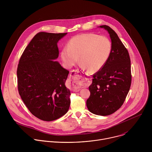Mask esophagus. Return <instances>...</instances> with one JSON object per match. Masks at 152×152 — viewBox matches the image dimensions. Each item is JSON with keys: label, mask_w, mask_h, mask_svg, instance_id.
Wrapping results in <instances>:
<instances>
[{"label": "esophagus", "mask_w": 152, "mask_h": 152, "mask_svg": "<svg viewBox=\"0 0 152 152\" xmlns=\"http://www.w3.org/2000/svg\"><path fill=\"white\" fill-rule=\"evenodd\" d=\"M79 73H80V72L79 70H75L72 71L70 75V80L72 81V83L73 85V90L75 91H78L80 90L78 83L82 78V76Z\"/></svg>", "instance_id": "esophagus-1"}]
</instances>
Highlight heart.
I'll use <instances>...</instances> for the list:
<instances>
[{"instance_id": "obj_1", "label": "heart", "mask_w": 152, "mask_h": 152, "mask_svg": "<svg viewBox=\"0 0 152 152\" xmlns=\"http://www.w3.org/2000/svg\"><path fill=\"white\" fill-rule=\"evenodd\" d=\"M113 49L111 40L106 36L94 34H83L72 38L67 48L62 49L61 59L68 68L80 61L82 66L91 72L102 69L109 59Z\"/></svg>"}]
</instances>
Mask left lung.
<instances>
[{"mask_svg": "<svg viewBox=\"0 0 152 152\" xmlns=\"http://www.w3.org/2000/svg\"><path fill=\"white\" fill-rule=\"evenodd\" d=\"M99 27L109 33L113 49L104 67L93 76L86 106L91 113L106 116L123 104L131 85V66L128 51L116 32L106 25Z\"/></svg>", "mask_w": 152, "mask_h": 152, "instance_id": "left-lung-1", "label": "left lung"}]
</instances>
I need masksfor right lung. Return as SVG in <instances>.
Here are the masks:
<instances>
[{
  "label": "right lung",
  "instance_id": "1",
  "mask_svg": "<svg viewBox=\"0 0 152 152\" xmlns=\"http://www.w3.org/2000/svg\"><path fill=\"white\" fill-rule=\"evenodd\" d=\"M67 34L38 33L18 65L19 94L32 114L43 121L61 117L70 105V91L65 85L69 72L55 61L59 56L57 43Z\"/></svg>",
  "mask_w": 152,
  "mask_h": 152
}]
</instances>
